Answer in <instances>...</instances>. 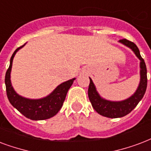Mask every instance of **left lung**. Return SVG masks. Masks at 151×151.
<instances>
[{
  "mask_svg": "<svg viewBox=\"0 0 151 151\" xmlns=\"http://www.w3.org/2000/svg\"><path fill=\"white\" fill-rule=\"evenodd\" d=\"M119 42L131 48L141 61L140 62L141 79H140V83L138 87V89L133 96L125 101H119V102H112V101L104 100L99 96L93 81L91 80V78H89L90 82L88 86V96L92 104V106L100 115L103 116L109 117V118H119V117H123L129 114L137 106L139 102L142 100L146 93L147 86V66H146L143 58L140 55L139 48L137 47V46L134 42L126 39L120 40Z\"/></svg>",
  "mask_w": 151,
  "mask_h": 151,
  "instance_id": "1",
  "label": "left lung"
}]
</instances>
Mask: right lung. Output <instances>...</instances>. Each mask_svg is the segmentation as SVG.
Segmentation results:
<instances>
[{
  "mask_svg": "<svg viewBox=\"0 0 151 151\" xmlns=\"http://www.w3.org/2000/svg\"><path fill=\"white\" fill-rule=\"evenodd\" d=\"M23 45L15 50L10 59V65L5 73L6 93L9 102L25 117L32 120H42L53 117L59 111L65 101L69 88L72 86L74 78L61 84L49 96L40 100H30L19 96L12 88L10 81V73L14 55Z\"/></svg>",
  "mask_w": 151,
  "mask_h": 151,
  "instance_id": "right-lung-1",
  "label": "right lung"
}]
</instances>
